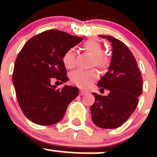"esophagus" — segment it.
<instances>
[{
    "label": "esophagus",
    "instance_id": "34e87169",
    "mask_svg": "<svg viewBox=\"0 0 157 157\" xmlns=\"http://www.w3.org/2000/svg\"><path fill=\"white\" fill-rule=\"evenodd\" d=\"M86 93H87V92H86V91H84V90H80V96H83V95H86Z\"/></svg>",
    "mask_w": 157,
    "mask_h": 157
}]
</instances>
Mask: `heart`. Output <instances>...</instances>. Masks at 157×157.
I'll use <instances>...</instances> for the list:
<instances>
[{
    "mask_svg": "<svg viewBox=\"0 0 157 157\" xmlns=\"http://www.w3.org/2000/svg\"><path fill=\"white\" fill-rule=\"evenodd\" d=\"M83 49L86 53L94 58L95 65L100 68L108 67L110 63V58L106 55L102 54L103 49L100 42L96 39H89L83 44ZM75 53L74 51H67L63 56V62L67 68L71 69L74 67ZM97 78L96 71H85L77 70L71 74V80L73 83L81 88H87Z\"/></svg>",
    "mask_w": 157,
    "mask_h": 157,
    "instance_id": "b5f03b06",
    "label": "heart"
}]
</instances>
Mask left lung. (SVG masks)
Returning <instances> with one entry per match:
<instances>
[{
	"label": "left lung",
	"mask_w": 157,
	"mask_h": 157,
	"mask_svg": "<svg viewBox=\"0 0 157 157\" xmlns=\"http://www.w3.org/2000/svg\"><path fill=\"white\" fill-rule=\"evenodd\" d=\"M99 37L112 43V56L109 71L98 82L100 90H108V96L93 93L95 102L90 107L91 118L99 128L120 127L132 115L142 94L143 79L137 63L129 48L121 41L109 36Z\"/></svg>",
	"instance_id": "1"
}]
</instances>
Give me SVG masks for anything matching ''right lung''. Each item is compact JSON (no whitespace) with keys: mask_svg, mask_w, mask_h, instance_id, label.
<instances>
[{"mask_svg":"<svg viewBox=\"0 0 157 157\" xmlns=\"http://www.w3.org/2000/svg\"><path fill=\"white\" fill-rule=\"evenodd\" d=\"M83 40L59 30H47L31 38L19 53L13 73V83L20 108L26 118L39 125L61 121L67 106L79 93L77 87L51 84L55 78L62 84L68 80L63 56Z\"/></svg>","mask_w":157,"mask_h":157,"instance_id":"1","label":"right lung"}]
</instances>
